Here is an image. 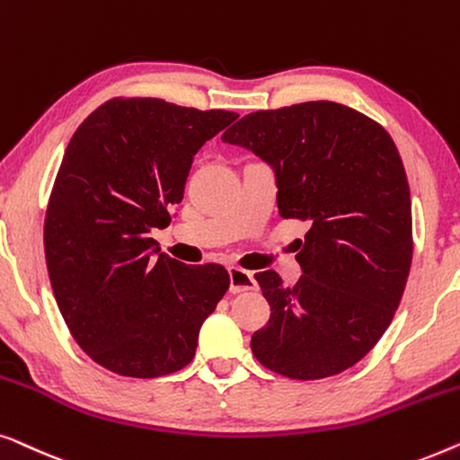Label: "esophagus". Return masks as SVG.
<instances>
[{
    "label": "esophagus",
    "instance_id": "34e87169",
    "mask_svg": "<svg viewBox=\"0 0 460 460\" xmlns=\"http://www.w3.org/2000/svg\"><path fill=\"white\" fill-rule=\"evenodd\" d=\"M229 279H231V294H242V292H250V289H256V279L250 270L231 267Z\"/></svg>",
    "mask_w": 460,
    "mask_h": 460
}]
</instances>
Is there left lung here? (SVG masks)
<instances>
[{"mask_svg": "<svg viewBox=\"0 0 460 460\" xmlns=\"http://www.w3.org/2000/svg\"><path fill=\"white\" fill-rule=\"evenodd\" d=\"M223 141L273 166L281 218L310 225L294 288L275 270L254 275L270 319L252 354L289 379L354 367L390 327L411 270V190L396 144L358 110L323 100L245 114Z\"/></svg>", "mask_w": 460, "mask_h": 460, "instance_id": "left-lung-1", "label": "left lung"}]
</instances>
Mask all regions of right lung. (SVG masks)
Returning <instances> with one entry per match:
<instances>
[{
	"instance_id": "right-lung-1",
	"label": "right lung",
	"mask_w": 460,
	"mask_h": 460,
	"mask_svg": "<svg viewBox=\"0 0 460 460\" xmlns=\"http://www.w3.org/2000/svg\"><path fill=\"white\" fill-rule=\"evenodd\" d=\"M235 119L229 110L112 98L70 139L45 210V262L70 335L108 371L152 379L196 357L229 273L154 258L150 233L171 223L196 152Z\"/></svg>"
}]
</instances>
